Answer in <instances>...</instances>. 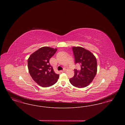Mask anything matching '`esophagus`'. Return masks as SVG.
I'll return each instance as SVG.
<instances>
[{"label":"esophagus","mask_w":125,"mask_h":125,"mask_svg":"<svg viewBox=\"0 0 125 125\" xmlns=\"http://www.w3.org/2000/svg\"><path fill=\"white\" fill-rule=\"evenodd\" d=\"M65 71V69H64L63 70H61L60 71V72H61V73H63V72H64Z\"/></svg>","instance_id":"1"}]
</instances>
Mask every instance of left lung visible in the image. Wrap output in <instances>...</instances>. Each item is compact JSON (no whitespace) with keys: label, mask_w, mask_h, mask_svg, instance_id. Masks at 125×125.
Returning a JSON list of instances; mask_svg holds the SVG:
<instances>
[{"label":"left lung","mask_w":125,"mask_h":125,"mask_svg":"<svg viewBox=\"0 0 125 125\" xmlns=\"http://www.w3.org/2000/svg\"><path fill=\"white\" fill-rule=\"evenodd\" d=\"M75 64L80 65L79 69H74V75L70 83L75 87L83 88L91 83L97 72V61L94 55L89 51L81 47L72 48Z\"/></svg>","instance_id":"obj_1"}]
</instances>
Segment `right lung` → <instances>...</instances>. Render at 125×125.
Returning a JSON list of instances; mask_svg holds the SVG:
<instances>
[{
    "label": "right lung",
    "instance_id": "add662e5",
    "mask_svg": "<svg viewBox=\"0 0 125 125\" xmlns=\"http://www.w3.org/2000/svg\"><path fill=\"white\" fill-rule=\"evenodd\" d=\"M57 49L43 47L30 56L28 69L34 81L43 87H48L56 83L60 75L55 73L50 65V59L56 53Z\"/></svg>",
    "mask_w": 125,
    "mask_h": 125
}]
</instances>
